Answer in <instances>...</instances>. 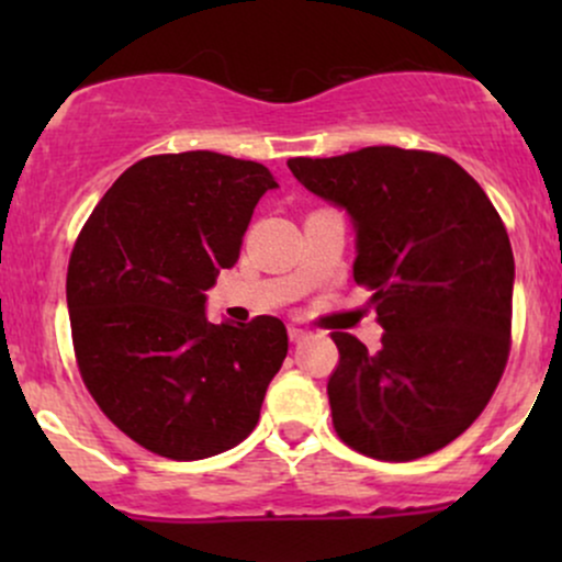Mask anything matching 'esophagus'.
<instances>
[{"label":"esophagus","mask_w":562,"mask_h":562,"mask_svg":"<svg viewBox=\"0 0 562 562\" xmlns=\"http://www.w3.org/2000/svg\"><path fill=\"white\" fill-rule=\"evenodd\" d=\"M288 335H290V340H293V344H299V340L308 338V330H303V327H299V325H290Z\"/></svg>","instance_id":"34e87169"}]
</instances>
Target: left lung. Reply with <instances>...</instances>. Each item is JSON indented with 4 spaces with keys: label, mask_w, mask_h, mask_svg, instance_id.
Masks as SVG:
<instances>
[{
    "label": "left lung",
    "mask_w": 562,
    "mask_h": 562,
    "mask_svg": "<svg viewBox=\"0 0 562 562\" xmlns=\"http://www.w3.org/2000/svg\"><path fill=\"white\" fill-rule=\"evenodd\" d=\"M314 195L353 218V280L372 290L380 351L333 333L327 380L340 441L409 462L465 434L509 357L515 261L499 214L447 156L380 145L335 158H290Z\"/></svg>",
    "instance_id": "left-lung-1"
}]
</instances>
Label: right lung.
I'll use <instances>...</instances> for the list:
<instances>
[{"mask_svg":"<svg viewBox=\"0 0 562 562\" xmlns=\"http://www.w3.org/2000/svg\"><path fill=\"white\" fill-rule=\"evenodd\" d=\"M267 166L211 150L142 158L87 218L68 261L76 364L139 447L190 462L250 436L288 357L277 317L211 325L205 290L240 259Z\"/></svg>","mask_w":562,"mask_h":562,"instance_id":"add662e5","label":"right lung"}]
</instances>
